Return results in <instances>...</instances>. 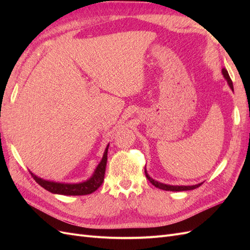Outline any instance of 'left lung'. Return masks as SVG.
I'll return each mask as SVG.
<instances>
[{"instance_id":"left-lung-1","label":"left lung","mask_w":250,"mask_h":250,"mask_svg":"<svg viewBox=\"0 0 250 250\" xmlns=\"http://www.w3.org/2000/svg\"><path fill=\"white\" fill-rule=\"evenodd\" d=\"M222 75L223 77L226 79V81H228L229 85L230 87L231 90H233V85H232V81L229 77V75L228 73V71H226L225 69H222ZM145 174H146V177L149 179V181L151 184H152L154 187L161 188V190H165V191H173V192H180V191H188V190H194V188H198L202 185V183L200 184H197V185H194V186H171V185H167V184H163V183H160V181H157L155 179H153L152 177H150V175L148 174L146 168H145Z\"/></svg>"}]
</instances>
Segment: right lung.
<instances>
[{
	"label": "right lung",
	"instance_id": "add662e5",
	"mask_svg": "<svg viewBox=\"0 0 250 250\" xmlns=\"http://www.w3.org/2000/svg\"><path fill=\"white\" fill-rule=\"evenodd\" d=\"M109 144L105 148V151L102 156L101 162L98 164L96 167L93 175L90 176L85 181L77 184H67V183H57V181H52L41 178L36 176L31 171L32 177L40 186H42L44 190H47L53 194H59V195H66V196H79V195H87L95 192L98 188H99L103 180H104V174L105 168H106L107 163V151H108Z\"/></svg>",
	"mask_w": 250,
	"mask_h": 250
}]
</instances>
